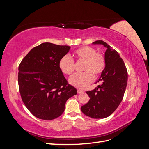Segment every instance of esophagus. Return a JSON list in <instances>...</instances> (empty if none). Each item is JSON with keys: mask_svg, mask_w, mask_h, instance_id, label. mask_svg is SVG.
<instances>
[{"mask_svg": "<svg viewBox=\"0 0 149 149\" xmlns=\"http://www.w3.org/2000/svg\"><path fill=\"white\" fill-rule=\"evenodd\" d=\"M77 91H78V94H81V93H84V91H82V90H81V89H78Z\"/></svg>", "mask_w": 149, "mask_h": 149, "instance_id": "esophagus-1", "label": "esophagus"}]
</instances>
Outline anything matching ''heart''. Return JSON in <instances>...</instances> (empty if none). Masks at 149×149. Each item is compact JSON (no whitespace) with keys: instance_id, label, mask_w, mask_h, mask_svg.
Instances as JSON below:
<instances>
[{"instance_id":"b5f03b06","label":"heart","mask_w":149,"mask_h":149,"mask_svg":"<svg viewBox=\"0 0 149 149\" xmlns=\"http://www.w3.org/2000/svg\"><path fill=\"white\" fill-rule=\"evenodd\" d=\"M73 56L78 61H84L82 73H76L69 79V82L74 86L84 89L94 80V74H101L106 67V59L102 53L97 52L91 47L85 46L75 50ZM59 68L65 74L71 75L74 71V61L68 56H63L59 61Z\"/></svg>"}]
</instances>
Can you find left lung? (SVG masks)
<instances>
[{"instance_id":"1","label":"left lung","mask_w":149,"mask_h":149,"mask_svg":"<svg viewBox=\"0 0 149 149\" xmlns=\"http://www.w3.org/2000/svg\"><path fill=\"white\" fill-rule=\"evenodd\" d=\"M94 45H102L107 48L104 57L106 67L98 82H101L92 91H87L90 100L81 109L86 116L93 119L109 116L123 100L127 83V71L119 53L102 40Z\"/></svg>"}]
</instances>
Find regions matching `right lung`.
Masks as SVG:
<instances>
[{
    "label": "right lung",
    "instance_id": "1",
    "mask_svg": "<svg viewBox=\"0 0 149 149\" xmlns=\"http://www.w3.org/2000/svg\"><path fill=\"white\" fill-rule=\"evenodd\" d=\"M70 48L43 43L31 49L19 65L18 83L22 100L36 118H58L63 113L66 101L77 94L59 68L60 60Z\"/></svg>",
    "mask_w": 149,
    "mask_h": 149
}]
</instances>
